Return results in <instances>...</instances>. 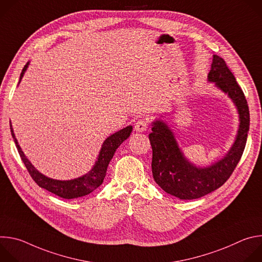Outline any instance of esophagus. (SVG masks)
Returning a JSON list of instances; mask_svg holds the SVG:
<instances>
[{
    "label": "esophagus",
    "mask_w": 262,
    "mask_h": 262,
    "mask_svg": "<svg viewBox=\"0 0 262 262\" xmlns=\"http://www.w3.org/2000/svg\"><path fill=\"white\" fill-rule=\"evenodd\" d=\"M148 128V123L146 121V119H140L136 122V125H135V129L139 133H144L146 132Z\"/></svg>",
    "instance_id": "obj_1"
}]
</instances>
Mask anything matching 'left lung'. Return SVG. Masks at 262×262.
<instances>
[{
	"label": "left lung",
	"mask_w": 262,
	"mask_h": 262,
	"mask_svg": "<svg viewBox=\"0 0 262 262\" xmlns=\"http://www.w3.org/2000/svg\"><path fill=\"white\" fill-rule=\"evenodd\" d=\"M207 79L231 98L238 112L237 135L225 157L210 166L196 167L185 159L167 123L162 120L154 121L152 133L149 134L154 178L166 193L181 200L201 198L225 183L238 164L247 143L250 126L248 102L223 58L213 55Z\"/></svg>",
	"instance_id": "obj_1"
}]
</instances>
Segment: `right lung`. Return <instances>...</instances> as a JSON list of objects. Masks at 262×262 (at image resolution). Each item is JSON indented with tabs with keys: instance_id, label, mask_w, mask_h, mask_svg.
<instances>
[{
	"instance_id": "right-lung-1",
	"label": "right lung",
	"mask_w": 262,
	"mask_h": 262,
	"mask_svg": "<svg viewBox=\"0 0 262 262\" xmlns=\"http://www.w3.org/2000/svg\"><path fill=\"white\" fill-rule=\"evenodd\" d=\"M28 66H29V62L23 68L19 82L23 79L25 71L27 70ZM10 129H11L12 138L14 140V143H15L16 148L18 150V154L20 156V159H21L23 163L25 164V166H26L29 174L33 178V180L37 184H38L40 188H42L61 198L74 199V198L83 197V196H86V195L92 193L102 183L103 178L106 173V168L108 166V163L111 162L112 159H113V156L116 151V149L123 143V141H125L130 136L133 126L128 125V126L120 129L119 132L107 137L101 146L97 161L95 162V165L93 166V168L87 174H85L79 178L71 179V180L53 179V178L47 177L46 175L41 174L38 170H36L35 167L31 164V162L26 158L25 154L23 152L21 148L18 145V142L15 138V135L13 133L11 124H10Z\"/></svg>"
}]
</instances>
